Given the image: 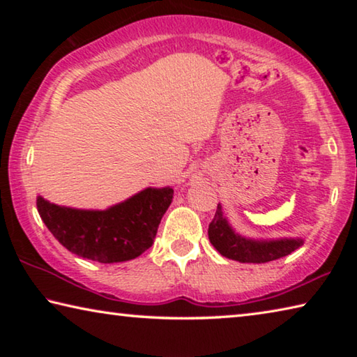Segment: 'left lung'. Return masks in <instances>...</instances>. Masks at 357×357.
Instances as JSON below:
<instances>
[{
	"label": "left lung",
	"instance_id": "obj_1",
	"mask_svg": "<svg viewBox=\"0 0 357 357\" xmlns=\"http://www.w3.org/2000/svg\"><path fill=\"white\" fill-rule=\"evenodd\" d=\"M208 236L211 244L220 255L239 263H268L287 257L304 244L302 239H273L255 241L238 234L229 225L222 204H217L213 222L209 223Z\"/></svg>",
	"mask_w": 357,
	"mask_h": 357
}]
</instances>
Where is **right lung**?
Here are the masks:
<instances>
[{
	"label": "right lung",
	"instance_id": "1",
	"mask_svg": "<svg viewBox=\"0 0 357 357\" xmlns=\"http://www.w3.org/2000/svg\"><path fill=\"white\" fill-rule=\"evenodd\" d=\"M172 200V187H148L105 211L58 206L42 197L36 204L47 228L69 252L99 263H121L153 245Z\"/></svg>",
	"mask_w": 357,
	"mask_h": 357
}]
</instances>
